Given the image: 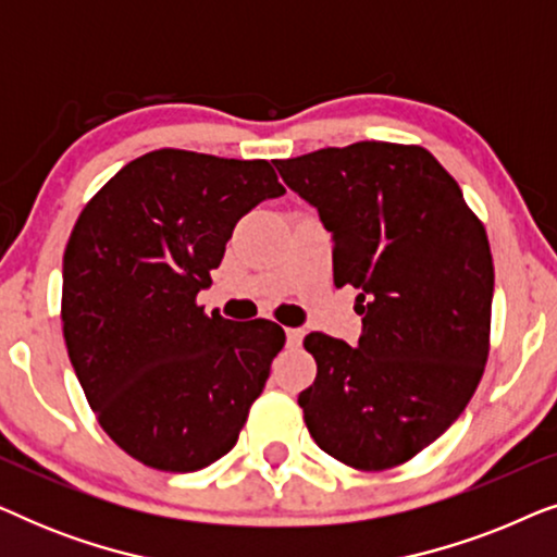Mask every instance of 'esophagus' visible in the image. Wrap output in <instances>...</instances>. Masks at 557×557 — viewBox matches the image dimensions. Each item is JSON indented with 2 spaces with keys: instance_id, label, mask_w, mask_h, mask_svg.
Here are the masks:
<instances>
[{
  "instance_id": "esophagus-1",
  "label": "esophagus",
  "mask_w": 557,
  "mask_h": 557,
  "mask_svg": "<svg viewBox=\"0 0 557 557\" xmlns=\"http://www.w3.org/2000/svg\"><path fill=\"white\" fill-rule=\"evenodd\" d=\"M286 339H288V345H292V347H299L301 339H304V330H299V326H288Z\"/></svg>"
}]
</instances>
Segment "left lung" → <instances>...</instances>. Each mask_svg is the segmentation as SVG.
Listing matches in <instances>:
<instances>
[{"instance_id": "left-lung-1", "label": "left lung", "mask_w": 557, "mask_h": 557, "mask_svg": "<svg viewBox=\"0 0 557 557\" xmlns=\"http://www.w3.org/2000/svg\"><path fill=\"white\" fill-rule=\"evenodd\" d=\"M276 170L332 233L334 284L360 288L355 347L322 332L304 339L317 360L304 421L347 467H398L463 413L482 380L494 294L484 225L423 147L357 141Z\"/></svg>"}]
</instances>
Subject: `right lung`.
I'll list each match as a JSON object with an SVG mask.
<instances>
[{
    "instance_id": "add662e5",
    "label": "right lung",
    "mask_w": 557,
    "mask_h": 557,
    "mask_svg": "<svg viewBox=\"0 0 557 557\" xmlns=\"http://www.w3.org/2000/svg\"><path fill=\"white\" fill-rule=\"evenodd\" d=\"M284 193L265 159L157 149L83 208L63 256V337L98 423L136 461L197 471L238 441L286 334L195 299L235 223Z\"/></svg>"
}]
</instances>
